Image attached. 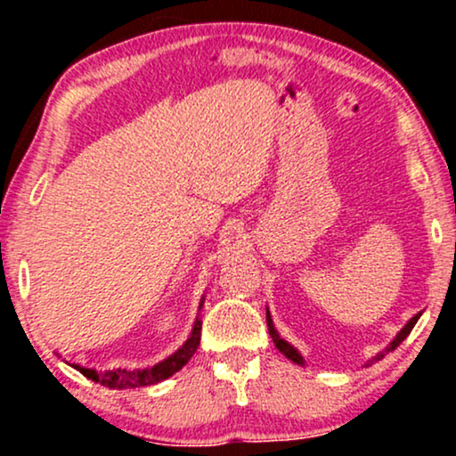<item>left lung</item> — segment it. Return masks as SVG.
<instances>
[{
  "mask_svg": "<svg viewBox=\"0 0 456 456\" xmlns=\"http://www.w3.org/2000/svg\"><path fill=\"white\" fill-rule=\"evenodd\" d=\"M418 319H420V313H418V315H413V317L410 319V322H407V323H405V326H403V328H401V332H399V334H396V337H395V341H392V343L388 345V347H386V352H381L379 355H375V360L384 358V354H388V352H392V349H396V347H399V345H401V343H403V341H405V338H407V334H410V332H411V328H413V326H416V322H418ZM265 322H268V330H270V337H272V341H274V345H276V349H279V352H281V354H285V355H287V358H289V360H291V362H296V364H305V358H302V354H300V352H297V349L294 347V345H289V343H287V341H285V338H281V337H279V332H276L274 323H272L270 311H268V313H265Z\"/></svg>",
  "mask_w": 456,
  "mask_h": 456,
  "instance_id": "1",
  "label": "left lung"
}]
</instances>
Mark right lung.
<instances>
[{
    "label": "right lung",
    "instance_id": "add662e5",
    "mask_svg": "<svg viewBox=\"0 0 456 456\" xmlns=\"http://www.w3.org/2000/svg\"><path fill=\"white\" fill-rule=\"evenodd\" d=\"M201 306H203V297H201V305H199V311H201ZM199 341H201V322L197 319L195 326H192L191 337L186 338V343L182 345L175 354H171L169 358H165L162 362L154 366H148V369H113V370H101V373L78 364H75V369L78 373L86 375L87 379L96 381V384L101 386H107V388H113V390L141 388V386L159 384V381L177 373V370H180L182 366L192 358V354L197 352Z\"/></svg>",
    "mask_w": 456,
    "mask_h": 456
}]
</instances>
